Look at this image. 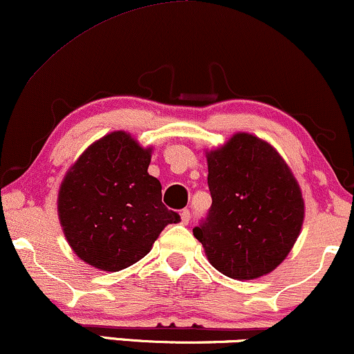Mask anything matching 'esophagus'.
<instances>
[{
    "mask_svg": "<svg viewBox=\"0 0 354 354\" xmlns=\"http://www.w3.org/2000/svg\"><path fill=\"white\" fill-rule=\"evenodd\" d=\"M180 220H182V225H189V221H190V212H189V210H182V213H180Z\"/></svg>",
    "mask_w": 354,
    "mask_h": 354,
    "instance_id": "esophagus-1",
    "label": "esophagus"
}]
</instances>
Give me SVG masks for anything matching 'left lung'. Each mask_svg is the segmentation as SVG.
<instances>
[{"mask_svg": "<svg viewBox=\"0 0 354 354\" xmlns=\"http://www.w3.org/2000/svg\"><path fill=\"white\" fill-rule=\"evenodd\" d=\"M205 156L212 208L194 228L205 256L216 270L238 281L272 272L304 225L297 178L268 141L250 133L233 134Z\"/></svg>", "mask_w": 354, "mask_h": 354, "instance_id": "1", "label": "left lung"}]
</instances>
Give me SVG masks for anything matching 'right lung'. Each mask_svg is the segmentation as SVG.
I'll use <instances>...</instances> for the list:
<instances>
[{"label": "right lung", "instance_id": "right-lung-1", "mask_svg": "<svg viewBox=\"0 0 354 354\" xmlns=\"http://www.w3.org/2000/svg\"><path fill=\"white\" fill-rule=\"evenodd\" d=\"M152 147L126 131L90 144L65 174L57 213L72 251L93 268L118 272L142 259L160 231L180 221L149 176Z\"/></svg>", "mask_w": 354, "mask_h": 354}]
</instances>
